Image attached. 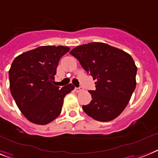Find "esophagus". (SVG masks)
Listing matches in <instances>:
<instances>
[{
    "label": "esophagus",
    "mask_w": 158,
    "mask_h": 158,
    "mask_svg": "<svg viewBox=\"0 0 158 158\" xmlns=\"http://www.w3.org/2000/svg\"><path fill=\"white\" fill-rule=\"evenodd\" d=\"M75 92H82L83 89V88H82V87H79V88H75Z\"/></svg>",
    "instance_id": "esophagus-1"
}]
</instances>
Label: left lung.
Instances as JSON below:
<instances>
[{"label": "left lung", "mask_w": 158, "mask_h": 158, "mask_svg": "<svg viewBox=\"0 0 158 158\" xmlns=\"http://www.w3.org/2000/svg\"><path fill=\"white\" fill-rule=\"evenodd\" d=\"M70 53L97 79L92 100L83 111L100 122L116 118L127 106L134 92L137 67L130 54L107 44L93 42L73 48Z\"/></svg>", "instance_id": "1"}]
</instances>
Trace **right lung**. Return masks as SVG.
Segmentation results:
<instances>
[{
	"mask_svg": "<svg viewBox=\"0 0 158 158\" xmlns=\"http://www.w3.org/2000/svg\"><path fill=\"white\" fill-rule=\"evenodd\" d=\"M70 51L66 46H40L23 52L9 70L12 97L22 114L33 123L45 125L60 115L64 97L75 87L52 84L59 60Z\"/></svg>",
	"mask_w": 158,
	"mask_h": 158,
	"instance_id": "add662e5",
	"label": "right lung"
}]
</instances>
